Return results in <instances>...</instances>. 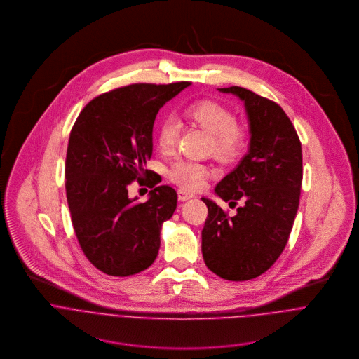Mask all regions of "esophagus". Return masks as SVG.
<instances>
[{
	"instance_id": "esophagus-1",
	"label": "esophagus",
	"mask_w": 359,
	"mask_h": 359,
	"mask_svg": "<svg viewBox=\"0 0 359 359\" xmlns=\"http://www.w3.org/2000/svg\"><path fill=\"white\" fill-rule=\"evenodd\" d=\"M192 198H195V194H192V192H189V191H185V189H180V191H178V199H180V201L185 202V201H189V199H192Z\"/></svg>"
}]
</instances>
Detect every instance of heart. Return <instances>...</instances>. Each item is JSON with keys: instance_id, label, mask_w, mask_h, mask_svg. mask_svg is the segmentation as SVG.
<instances>
[{"instance_id": "heart-1", "label": "heart", "mask_w": 359, "mask_h": 359, "mask_svg": "<svg viewBox=\"0 0 359 359\" xmlns=\"http://www.w3.org/2000/svg\"><path fill=\"white\" fill-rule=\"evenodd\" d=\"M185 116L211 135V151L218 160L232 161L245 149L246 135L236 124L235 114L226 106L208 100L198 101L185 109ZM178 134L180 124L172 116L160 118L156 128L158 149L164 154L171 152L177 145ZM207 175V165L184 158L174 161L168 170L170 180L185 189L203 187Z\"/></svg>"}]
</instances>
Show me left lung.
<instances>
[{
    "label": "left lung",
    "mask_w": 359,
    "mask_h": 359,
    "mask_svg": "<svg viewBox=\"0 0 359 359\" xmlns=\"http://www.w3.org/2000/svg\"><path fill=\"white\" fill-rule=\"evenodd\" d=\"M245 102L250 126L249 152L215 187L229 217L212 201L202 231L205 265L226 280H249L282 255L297 214L303 181L302 142L283 109L242 87L218 88Z\"/></svg>",
    "instance_id": "obj_1"
}]
</instances>
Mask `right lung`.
<instances>
[{"instance_id":"right-lung-1","label":"right lung","mask_w":359,"mask_h":359,"mask_svg":"<svg viewBox=\"0 0 359 359\" xmlns=\"http://www.w3.org/2000/svg\"><path fill=\"white\" fill-rule=\"evenodd\" d=\"M189 81L131 84L94 98L79 114L66 154V198L83 253L111 276L138 273L154 264L160 229L177 208V192L147 170L154 118ZM133 180L152 187L138 204L128 196Z\"/></svg>"}]
</instances>
